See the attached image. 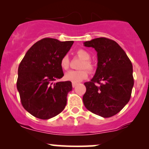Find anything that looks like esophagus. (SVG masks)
<instances>
[{"instance_id": "1", "label": "esophagus", "mask_w": 149, "mask_h": 149, "mask_svg": "<svg viewBox=\"0 0 149 149\" xmlns=\"http://www.w3.org/2000/svg\"><path fill=\"white\" fill-rule=\"evenodd\" d=\"M77 84H78L77 83H75V82H72V86H73V88H74V87L76 86L77 85Z\"/></svg>"}]
</instances>
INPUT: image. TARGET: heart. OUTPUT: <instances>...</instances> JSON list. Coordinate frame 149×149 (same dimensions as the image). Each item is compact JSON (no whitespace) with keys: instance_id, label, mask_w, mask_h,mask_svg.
Masks as SVG:
<instances>
[{"instance_id":"b5f03b06","label":"heart","mask_w":149,"mask_h":149,"mask_svg":"<svg viewBox=\"0 0 149 149\" xmlns=\"http://www.w3.org/2000/svg\"><path fill=\"white\" fill-rule=\"evenodd\" d=\"M78 56L83 60V62L81 63L80 65V68L82 70H70L65 75V79L66 80L70 81L75 82H80L81 81L84 80L88 76V72L86 70H88L89 72H93L94 70V66L92 64V63L89 61L90 59V54L89 52H87L86 50L84 49H79L76 52ZM61 67L63 70H68L70 66V61L68 55H64L61 60ZM84 68L86 69V70L84 69Z\"/></svg>"}]
</instances>
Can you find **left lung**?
I'll return each instance as SVG.
<instances>
[{
  "label": "left lung",
  "mask_w": 149,
  "mask_h": 149,
  "mask_svg": "<svg viewBox=\"0 0 149 149\" xmlns=\"http://www.w3.org/2000/svg\"><path fill=\"white\" fill-rule=\"evenodd\" d=\"M84 45L97 52L98 63L93 79L84 83V106L92 113L110 118L127 104L134 80L133 65L125 51L114 40L105 37L86 41Z\"/></svg>",
  "instance_id": "8db88e82"
}]
</instances>
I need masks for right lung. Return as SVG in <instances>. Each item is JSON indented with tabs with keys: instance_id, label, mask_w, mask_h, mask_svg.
I'll return each mask as SVG.
<instances>
[{
	"instance_id": "right-lung-1",
	"label": "right lung",
	"mask_w": 149,
	"mask_h": 149,
	"mask_svg": "<svg viewBox=\"0 0 149 149\" xmlns=\"http://www.w3.org/2000/svg\"><path fill=\"white\" fill-rule=\"evenodd\" d=\"M73 44L44 38L33 45L21 61L16 86L22 106L35 118L48 120L65 108L71 82H54L64 76L60 62Z\"/></svg>"
}]
</instances>
